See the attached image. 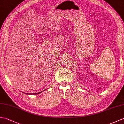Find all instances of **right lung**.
I'll return each instance as SVG.
<instances>
[{"mask_svg": "<svg viewBox=\"0 0 124 124\" xmlns=\"http://www.w3.org/2000/svg\"><path fill=\"white\" fill-rule=\"evenodd\" d=\"M44 91H45V90H44V91H43L42 92H39V93H25V94H29V95H36V94H38L40 93H41V92H44Z\"/></svg>", "mask_w": 124, "mask_h": 124, "instance_id": "right-lung-1", "label": "right lung"}]
</instances>
